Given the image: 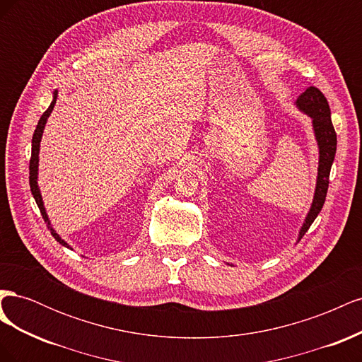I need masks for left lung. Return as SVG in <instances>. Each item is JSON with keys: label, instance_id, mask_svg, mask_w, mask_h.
<instances>
[{"label": "left lung", "instance_id": "obj_1", "mask_svg": "<svg viewBox=\"0 0 362 362\" xmlns=\"http://www.w3.org/2000/svg\"><path fill=\"white\" fill-rule=\"evenodd\" d=\"M298 107L302 112H305L313 119V127L317 144H319V177H317V185H315V193H314V201L311 205V210L305 218V223L299 233V240L308 231L315 217L319 216L322 211L326 193H327V185H329V173L331 166L335 157L337 151V134L331 120V110L329 104L325 95L317 89V87L311 86L306 89L296 101Z\"/></svg>", "mask_w": 362, "mask_h": 362}]
</instances>
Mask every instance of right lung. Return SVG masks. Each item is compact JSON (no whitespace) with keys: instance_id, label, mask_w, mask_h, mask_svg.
Segmentation results:
<instances>
[{"instance_id":"obj_1","label":"right lung","mask_w":362,"mask_h":362,"mask_svg":"<svg viewBox=\"0 0 362 362\" xmlns=\"http://www.w3.org/2000/svg\"><path fill=\"white\" fill-rule=\"evenodd\" d=\"M56 101H57V92H54V100H52L51 105L48 107V110L40 116L39 122H37V127H36V129H35V134H33V140H31V158H30V189H31L33 196H35L36 204H37V206H39V210H40V214H42V217H43V221L47 222V225H48V228H49L51 235H52L54 238H56L57 242H59L60 245H63L64 247H69V245H68L66 242H64V240H62V237L51 228V223H49V221H48L45 206H43L42 196H40V192H39V187H37V163H39L40 139H42L43 128H45V124H47V119L49 117L54 105H56ZM69 249H71V247H69Z\"/></svg>"}]
</instances>
